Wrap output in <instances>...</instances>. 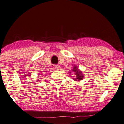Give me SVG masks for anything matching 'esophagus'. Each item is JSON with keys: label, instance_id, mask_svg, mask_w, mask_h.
Wrapping results in <instances>:
<instances>
[{"label": "esophagus", "instance_id": "obj_1", "mask_svg": "<svg viewBox=\"0 0 124 124\" xmlns=\"http://www.w3.org/2000/svg\"><path fill=\"white\" fill-rule=\"evenodd\" d=\"M54 68L56 69V70H59V69L60 68V66L59 65H57V64H56V65H54Z\"/></svg>", "mask_w": 124, "mask_h": 124}]
</instances>
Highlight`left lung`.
<instances>
[{
  "instance_id": "8db88e82",
  "label": "left lung",
  "mask_w": 124,
  "mask_h": 124,
  "mask_svg": "<svg viewBox=\"0 0 124 124\" xmlns=\"http://www.w3.org/2000/svg\"><path fill=\"white\" fill-rule=\"evenodd\" d=\"M72 71L74 73H75V75H76V78H75V80H80L83 78V75L81 74V72L78 70V68L76 67H74Z\"/></svg>"
}]
</instances>
